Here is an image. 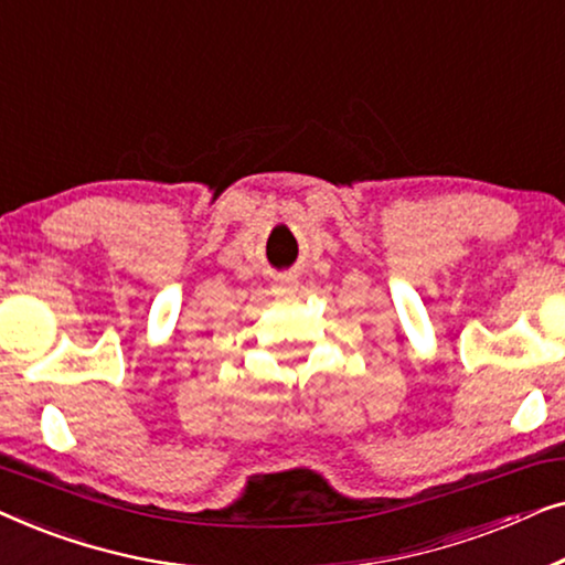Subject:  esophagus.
Segmentation results:
<instances>
[{
	"mask_svg": "<svg viewBox=\"0 0 565 565\" xmlns=\"http://www.w3.org/2000/svg\"><path fill=\"white\" fill-rule=\"evenodd\" d=\"M296 290H298V277L292 275H282L280 280H277V285H273L275 296H292Z\"/></svg>",
	"mask_w": 565,
	"mask_h": 565,
	"instance_id": "34e87169",
	"label": "esophagus"
}]
</instances>
